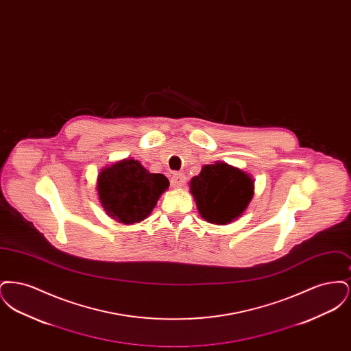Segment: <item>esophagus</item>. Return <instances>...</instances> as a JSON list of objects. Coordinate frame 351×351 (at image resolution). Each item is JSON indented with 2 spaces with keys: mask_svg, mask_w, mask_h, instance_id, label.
<instances>
[{
  "mask_svg": "<svg viewBox=\"0 0 351 351\" xmlns=\"http://www.w3.org/2000/svg\"><path fill=\"white\" fill-rule=\"evenodd\" d=\"M185 183V176L182 172H173L171 178V185L173 188H182Z\"/></svg>",
  "mask_w": 351,
  "mask_h": 351,
  "instance_id": "34e87169",
  "label": "esophagus"
}]
</instances>
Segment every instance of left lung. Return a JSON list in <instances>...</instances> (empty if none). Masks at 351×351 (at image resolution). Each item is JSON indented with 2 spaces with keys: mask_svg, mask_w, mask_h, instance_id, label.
<instances>
[{
  "mask_svg": "<svg viewBox=\"0 0 351 351\" xmlns=\"http://www.w3.org/2000/svg\"><path fill=\"white\" fill-rule=\"evenodd\" d=\"M189 188L201 217L217 225L230 223L242 216L254 196L250 175L222 162L201 168Z\"/></svg>",
  "mask_w": 351,
  "mask_h": 351,
  "instance_id": "left-lung-1",
  "label": "left lung"
}]
</instances>
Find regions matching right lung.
Returning a JSON list of instances; mask_svg holds the SVG:
<instances>
[{"instance_id": "1", "label": "right lung", "mask_w": 351, "mask_h": 351, "mask_svg": "<svg viewBox=\"0 0 351 351\" xmlns=\"http://www.w3.org/2000/svg\"><path fill=\"white\" fill-rule=\"evenodd\" d=\"M168 185L165 175L150 173L134 159H123L104 168L97 178L104 210L109 217L128 225L149 217Z\"/></svg>"}]
</instances>
